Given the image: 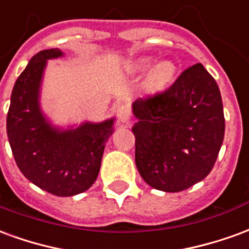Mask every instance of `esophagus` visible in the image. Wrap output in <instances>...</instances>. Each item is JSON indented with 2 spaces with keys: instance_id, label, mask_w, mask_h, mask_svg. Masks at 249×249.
<instances>
[{
  "instance_id": "esophagus-1",
  "label": "esophagus",
  "mask_w": 249,
  "mask_h": 249,
  "mask_svg": "<svg viewBox=\"0 0 249 249\" xmlns=\"http://www.w3.org/2000/svg\"><path fill=\"white\" fill-rule=\"evenodd\" d=\"M116 113H117V119L121 123H126V121H129L130 119V108L128 104H120L119 108L116 110Z\"/></svg>"
}]
</instances>
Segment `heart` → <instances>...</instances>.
<instances>
[{
    "label": "heart",
    "instance_id": "1",
    "mask_svg": "<svg viewBox=\"0 0 249 249\" xmlns=\"http://www.w3.org/2000/svg\"><path fill=\"white\" fill-rule=\"evenodd\" d=\"M153 65V58H141L136 64V69L140 71H148L151 66ZM176 76V66L171 61H164L161 64L155 66V69L149 73L148 76V87L151 88L152 90H160L171 85L175 80Z\"/></svg>",
    "mask_w": 249,
    "mask_h": 249
}]
</instances>
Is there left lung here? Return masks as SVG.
<instances>
[{"label": "left lung", "instance_id": "8db88e82", "mask_svg": "<svg viewBox=\"0 0 249 249\" xmlns=\"http://www.w3.org/2000/svg\"><path fill=\"white\" fill-rule=\"evenodd\" d=\"M136 167L152 188L180 192L212 171L224 140L223 101L201 64L188 68L165 92L132 104Z\"/></svg>", "mask_w": 249, "mask_h": 249}]
</instances>
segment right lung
<instances>
[{
	"label": "right lung",
	"mask_w": 249,
	"mask_h": 249,
	"mask_svg": "<svg viewBox=\"0 0 249 249\" xmlns=\"http://www.w3.org/2000/svg\"><path fill=\"white\" fill-rule=\"evenodd\" d=\"M62 56L60 49H46L30 58L13 87L6 132L25 178L52 195L74 196L96 181L114 119L97 124L87 121L76 129L49 123L40 107L41 82L48 60Z\"/></svg>",
	"instance_id": "right-lung-1"
}]
</instances>
